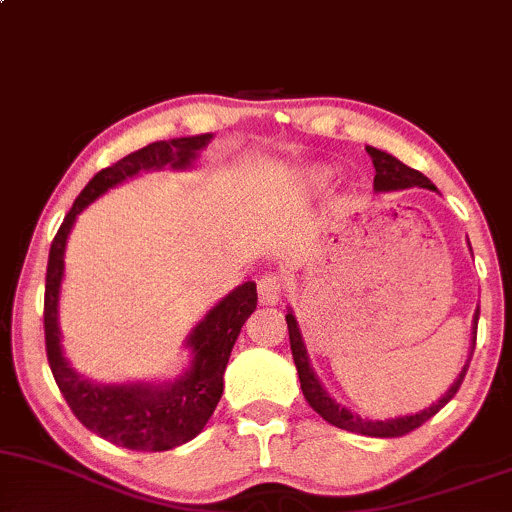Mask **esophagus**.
<instances>
[{
	"label": "esophagus",
	"mask_w": 512,
	"mask_h": 512,
	"mask_svg": "<svg viewBox=\"0 0 512 512\" xmlns=\"http://www.w3.org/2000/svg\"><path fill=\"white\" fill-rule=\"evenodd\" d=\"M283 293V279L281 276L267 274L257 281V295H260L262 305H276L281 300Z\"/></svg>",
	"instance_id": "esophagus-1"
}]
</instances>
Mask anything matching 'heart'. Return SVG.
Returning <instances> with one entry per match:
<instances>
[{
    "label": "heart",
    "instance_id": "1",
    "mask_svg": "<svg viewBox=\"0 0 512 512\" xmlns=\"http://www.w3.org/2000/svg\"><path fill=\"white\" fill-rule=\"evenodd\" d=\"M329 176H331L329 169H315V171H310V174H307V178H310L315 186H324V183L329 181Z\"/></svg>",
    "mask_w": 512,
    "mask_h": 512
}]
</instances>
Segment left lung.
<instances>
[{
    "mask_svg": "<svg viewBox=\"0 0 512 512\" xmlns=\"http://www.w3.org/2000/svg\"><path fill=\"white\" fill-rule=\"evenodd\" d=\"M367 155L372 157L374 171V190L377 193H389V190H405V188H427V190H436V186L429 181L427 176L420 174L417 169H410L405 166L400 159H396L389 152L377 150V147L367 145L365 147ZM477 319H479V310L474 312V324H472V348H470V360H472V350H474V341H477ZM286 324H288V338H291V350H293V360L295 367H298V377H300V389H303V396L310 408L322 415L326 422L334 424L338 429H346V432H355V434H365V436H377V439H393V436H403L410 434L412 429L422 427L429 417H434L443 405L451 400L455 393H458L460 384H463L467 367H470V360L465 362L463 372L458 374V379L453 381L451 389H448L443 396L436 400L434 405H429L427 410L415 412V415H405V417H396V420H362L360 415L350 412L348 408H343L341 403H336L334 398L326 393L322 386V381L317 379L315 369L310 367V357H307V348L303 343V336H300L298 322H295L293 312L286 315Z\"/></svg>",
    "mask_w": 512,
    "mask_h": 512,
    "instance_id": "left-lung-1",
    "label": "left lung"
}]
</instances>
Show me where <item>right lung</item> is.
I'll return each mask as SVG.
<instances>
[{
    "mask_svg": "<svg viewBox=\"0 0 512 512\" xmlns=\"http://www.w3.org/2000/svg\"><path fill=\"white\" fill-rule=\"evenodd\" d=\"M209 140L212 133L159 140L102 169L76 197L49 248L45 281V346L49 369L78 422L92 434L131 451H169L195 439L205 429L224 393V369L229 365L233 343L245 319L257 307V286L255 281H245L236 291L221 298L202 322H197L186 338V346L193 350V360L183 377L162 384H95L80 377L61 350L59 291L64 279L66 240L78 214L109 188L119 186L121 181L140 171L164 169V166L188 169L200 150L209 145Z\"/></svg>",
    "mask_w": 512,
    "mask_h": 512,
    "instance_id": "1",
    "label": "right lung"
}]
</instances>
